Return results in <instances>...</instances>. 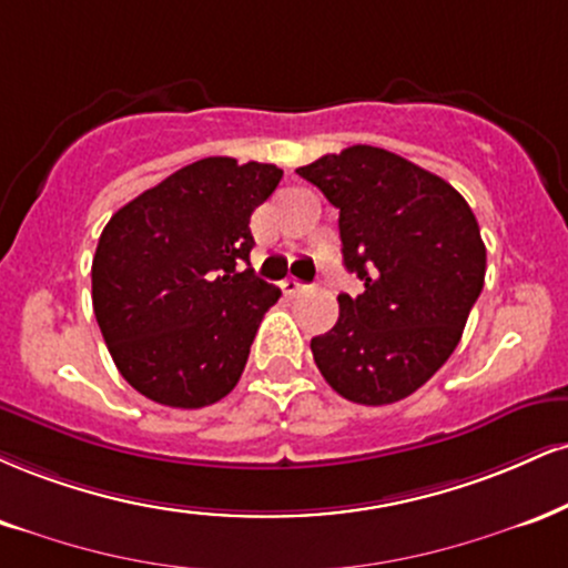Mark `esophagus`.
<instances>
[{
    "mask_svg": "<svg viewBox=\"0 0 568 568\" xmlns=\"http://www.w3.org/2000/svg\"><path fill=\"white\" fill-rule=\"evenodd\" d=\"M280 288H283L285 296H298V293L306 291V285H304V283H298L296 277H285L283 283H280Z\"/></svg>",
    "mask_w": 568,
    "mask_h": 568,
    "instance_id": "obj_1",
    "label": "esophagus"
}]
</instances>
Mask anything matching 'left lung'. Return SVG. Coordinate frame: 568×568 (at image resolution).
I'll list each match as a JSON object with an SVG mask.
<instances>
[{"instance_id":"8db88e82","label":"left lung","mask_w":568,"mask_h":568,"mask_svg":"<svg viewBox=\"0 0 568 568\" xmlns=\"http://www.w3.org/2000/svg\"><path fill=\"white\" fill-rule=\"evenodd\" d=\"M296 174L338 209L344 266L365 283L338 296L314 362L357 405L405 399L455 352L484 288L479 222L453 184L384 148L352 145Z\"/></svg>"}]
</instances>
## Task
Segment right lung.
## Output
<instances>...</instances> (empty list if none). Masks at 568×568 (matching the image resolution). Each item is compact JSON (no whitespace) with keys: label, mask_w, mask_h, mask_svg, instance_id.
Listing matches in <instances>:
<instances>
[{"label":"right lung","mask_w":568,"mask_h":568,"mask_svg":"<svg viewBox=\"0 0 568 568\" xmlns=\"http://www.w3.org/2000/svg\"><path fill=\"white\" fill-rule=\"evenodd\" d=\"M272 163L201 159L111 216L92 258V306L126 384L197 409L241 381L280 288L248 263L251 214L275 193Z\"/></svg>","instance_id":"right-lung-1"}]
</instances>
